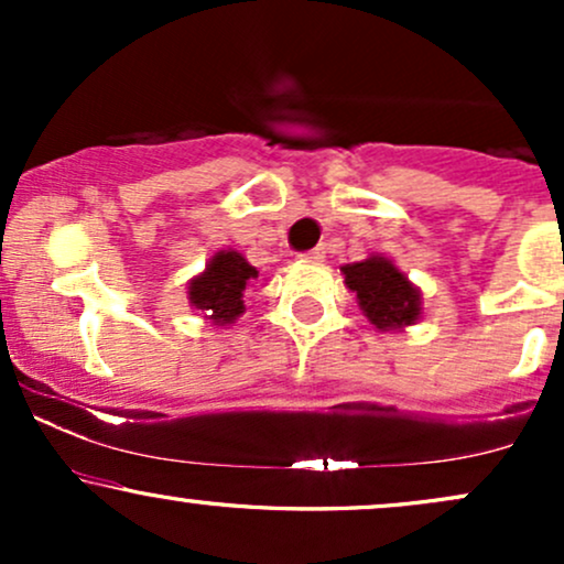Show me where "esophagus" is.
<instances>
[{"label":"esophagus","instance_id":"1","mask_svg":"<svg viewBox=\"0 0 564 564\" xmlns=\"http://www.w3.org/2000/svg\"><path fill=\"white\" fill-rule=\"evenodd\" d=\"M323 257H326V251H323V246H318V249L304 251V254H300V260L302 262H323Z\"/></svg>","mask_w":564,"mask_h":564}]
</instances>
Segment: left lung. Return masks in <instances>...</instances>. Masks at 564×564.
<instances>
[{
  "label": "left lung",
  "mask_w": 564,
  "mask_h": 564,
  "mask_svg": "<svg viewBox=\"0 0 564 564\" xmlns=\"http://www.w3.org/2000/svg\"><path fill=\"white\" fill-rule=\"evenodd\" d=\"M345 286L358 296L360 310L377 332H403L422 321V289L392 260L371 254L360 262L341 264Z\"/></svg>",
  "instance_id": "8db88e82"
}]
</instances>
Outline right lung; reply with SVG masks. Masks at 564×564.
I'll return each mask as SVG.
<instances>
[{
	"label": "right lung",
	"mask_w": 564,
	"mask_h": 564,
	"mask_svg": "<svg viewBox=\"0 0 564 564\" xmlns=\"http://www.w3.org/2000/svg\"><path fill=\"white\" fill-rule=\"evenodd\" d=\"M254 278L257 268H251L241 251L219 249L206 268L187 281V302L193 310H200V318L212 326H230L243 315V291Z\"/></svg>",
	"instance_id": "obj_1"
}]
</instances>
